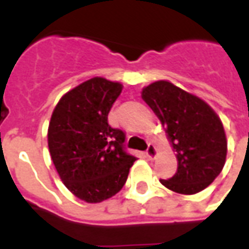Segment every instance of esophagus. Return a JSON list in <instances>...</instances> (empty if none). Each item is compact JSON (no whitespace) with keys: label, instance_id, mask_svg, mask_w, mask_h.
Listing matches in <instances>:
<instances>
[{"label":"esophagus","instance_id":"34e87169","mask_svg":"<svg viewBox=\"0 0 249 249\" xmlns=\"http://www.w3.org/2000/svg\"><path fill=\"white\" fill-rule=\"evenodd\" d=\"M157 154H158L157 147L154 146L152 143H150V144H148V147H147V150H146V155L150 158V159H154V158L157 157Z\"/></svg>","mask_w":249,"mask_h":249}]
</instances>
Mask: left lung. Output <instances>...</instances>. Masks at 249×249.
Masks as SVG:
<instances>
[{"mask_svg":"<svg viewBox=\"0 0 249 249\" xmlns=\"http://www.w3.org/2000/svg\"><path fill=\"white\" fill-rule=\"evenodd\" d=\"M142 98L162 122L177 152V174L160 183L183 195L203 191L226 163L227 138L220 118L203 99L168 81L146 86Z\"/></svg>","mask_w":249,"mask_h":249,"instance_id":"1","label":"left lung"}]
</instances>
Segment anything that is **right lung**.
Segmentation results:
<instances>
[{
  "label": "right lung",
  "mask_w": 249,
  "mask_h": 249,
  "mask_svg": "<svg viewBox=\"0 0 249 249\" xmlns=\"http://www.w3.org/2000/svg\"><path fill=\"white\" fill-rule=\"evenodd\" d=\"M121 92L119 82L91 78L59 99L49 123V151L58 175L87 203H101L121 191L137 160L124 150V132L107 122Z\"/></svg>",
  "instance_id": "1"
}]
</instances>
